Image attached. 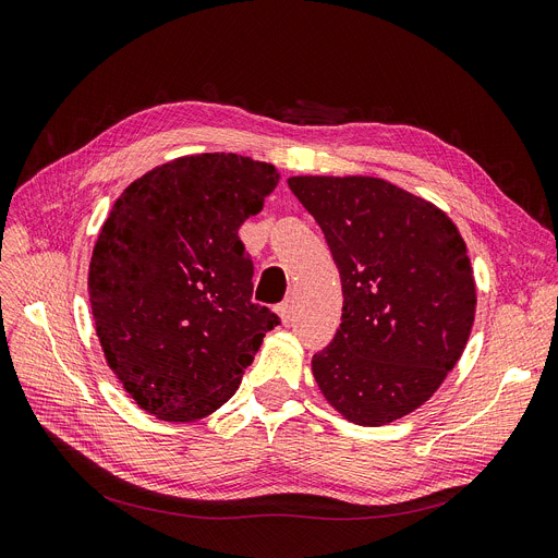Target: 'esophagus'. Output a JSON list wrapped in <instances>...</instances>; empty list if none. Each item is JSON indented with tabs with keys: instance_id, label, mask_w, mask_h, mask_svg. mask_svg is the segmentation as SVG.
<instances>
[{
	"instance_id": "1",
	"label": "esophagus",
	"mask_w": 558,
	"mask_h": 558,
	"mask_svg": "<svg viewBox=\"0 0 558 558\" xmlns=\"http://www.w3.org/2000/svg\"><path fill=\"white\" fill-rule=\"evenodd\" d=\"M276 312H278V317L282 319V324H289V322H292V314H294V301L284 299L280 305H276Z\"/></svg>"
}]
</instances>
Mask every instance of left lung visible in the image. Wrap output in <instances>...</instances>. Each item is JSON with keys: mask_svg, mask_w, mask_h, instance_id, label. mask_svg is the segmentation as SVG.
I'll use <instances>...</instances> for the list:
<instances>
[{"mask_svg": "<svg viewBox=\"0 0 558 558\" xmlns=\"http://www.w3.org/2000/svg\"><path fill=\"white\" fill-rule=\"evenodd\" d=\"M342 280V324L312 374L347 420L380 426L442 385L474 324L465 241L435 205L378 178H289Z\"/></svg>", "mask_w": 558, "mask_h": 558, "instance_id": "left-lung-1", "label": "left lung"}]
</instances>
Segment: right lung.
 <instances>
[{"label": "right lung", "mask_w": 558, "mask_h": 558, "mask_svg": "<svg viewBox=\"0 0 558 558\" xmlns=\"http://www.w3.org/2000/svg\"><path fill=\"white\" fill-rule=\"evenodd\" d=\"M278 182L271 163L207 153L157 166L116 201L88 296L109 367L150 415L214 413L280 324L251 301L253 259L236 234Z\"/></svg>", "instance_id": "right-lung-1"}]
</instances>
